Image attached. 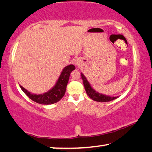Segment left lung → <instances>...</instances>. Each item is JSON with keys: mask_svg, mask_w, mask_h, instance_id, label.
Here are the masks:
<instances>
[{"mask_svg": "<svg viewBox=\"0 0 152 152\" xmlns=\"http://www.w3.org/2000/svg\"><path fill=\"white\" fill-rule=\"evenodd\" d=\"M81 78L83 81V84L85 88L86 92L88 96L91 98L93 101H97V102H109L113 101V100L117 99L119 96H108V95L99 93V92H96L95 90L92 88L91 84H90V82L88 81V80L86 79L85 76L81 72Z\"/></svg>", "mask_w": 152, "mask_h": 152, "instance_id": "obj_1", "label": "left lung"}]
</instances>
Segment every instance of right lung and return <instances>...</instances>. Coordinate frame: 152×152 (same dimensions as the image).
<instances>
[{"label":"right lung","mask_w":152,"mask_h":152,"mask_svg":"<svg viewBox=\"0 0 152 152\" xmlns=\"http://www.w3.org/2000/svg\"><path fill=\"white\" fill-rule=\"evenodd\" d=\"M75 69V66L73 64H70L66 66L61 71L54 86L48 92L43 94H33L20 85V88L30 99L37 103L45 105L56 103L60 101L65 94L70 73Z\"/></svg>","instance_id":"add662e5"}]
</instances>
